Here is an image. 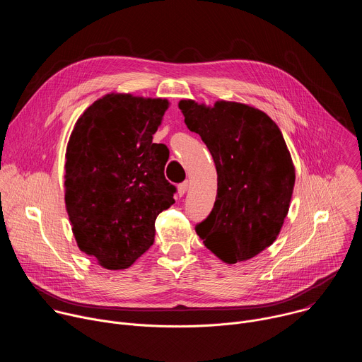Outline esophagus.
<instances>
[{"instance_id":"1","label":"esophagus","mask_w":362,"mask_h":362,"mask_svg":"<svg viewBox=\"0 0 362 362\" xmlns=\"http://www.w3.org/2000/svg\"><path fill=\"white\" fill-rule=\"evenodd\" d=\"M187 187H189V183H187V182L180 183V185L177 186V193H179V196H183V194L187 192Z\"/></svg>"}]
</instances>
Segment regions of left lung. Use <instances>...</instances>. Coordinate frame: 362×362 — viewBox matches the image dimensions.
Here are the masks:
<instances>
[{
  "instance_id": "obj_1",
  "label": "left lung",
  "mask_w": 362,
  "mask_h": 362,
  "mask_svg": "<svg viewBox=\"0 0 362 362\" xmlns=\"http://www.w3.org/2000/svg\"><path fill=\"white\" fill-rule=\"evenodd\" d=\"M179 109L218 172L214 209L196 233L228 265L252 259L276 240L291 206L295 166L285 139L267 113L245 103L183 98Z\"/></svg>"
}]
</instances>
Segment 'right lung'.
<instances>
[{"instance_id": "obj_1", "label": "right lung", "mask_w": 362, "mask_h": 362, "mask_svg": "<svg viewBox=\"0 0 362 362\" xmlns=\"http://www.w3.org/2000/svg\"><path fill=\"white\" fill-rule=\"evenodd\" d=\"M170 103L109 93L77 119L66 148L64 200L80 250L110 271L153 245L154 222L175 203L169 150L153 143Z\"/></svg>"}]
</instances>
